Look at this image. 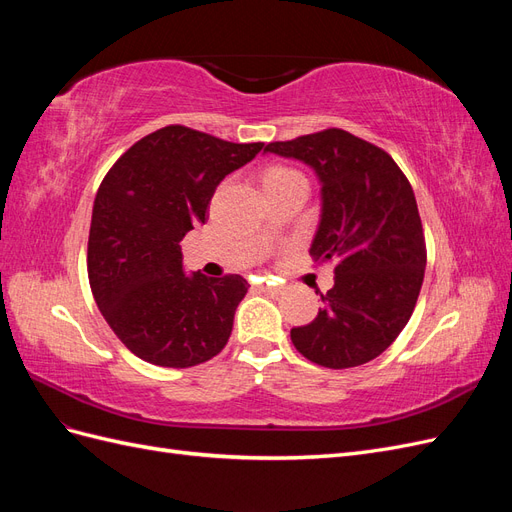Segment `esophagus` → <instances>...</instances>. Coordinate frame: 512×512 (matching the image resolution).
<instances>
[{
	"mask_svg": "<svg viewBox=\"0 0 512 512\" xmlns=\"http://www.w3.org/2000/svg\"><path fill=\"white\" fill-rule=\"evenodd\" d=\"M260 288L265 290V292H271V294H280V292L284 290V286H282V284H262Z\"/></svg>",
	"mask_w": 512,
	"mask_h": 512,
	"instance_id": "esophagus-1",
	"label": "esophagus"
}]
</instances>
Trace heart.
Here are the masks:
<instances>
[{"instance_id":"b5f03b06","label":"heart","mask_w":512,"mask_h":512,"mask_svg":"<svg viewBox=\"0 0 512 512\" xmlns=\"http://www.w3.org/2000/svg\"><path fill=\"white\" fill-rule=\"evenodd\" d=\"M292 179H303L297 170H290V168H271L265 173V185H273V183H284V181H292Z\"/></svg>"}]
</instances>
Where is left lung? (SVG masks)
<instances>
[{
  "label": "left lung",
  "mask_w": 512,
  "mask_h": 512,
  "mask_svg": "<svg viewBox=\"0 0 512 512\" xmlns=\"http://www.w3.org/2000/svg\"><path fill=\"white\" fill-rule=\"evenodd\" d=\"M265 153L314 170L320 222L309 247L335 262V284L318 316L290 331L305 359L329 369L369 363L408 324L427 265L416 198L406 175L380 147L331 128L269 143Z\"/></svg>",
  "instance_id": "8db88e82"
}]
</instances>
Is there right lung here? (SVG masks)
<instances>
[{
  "label": "right lung",
  "mask_w": 512,
  "mask_h": 512,
  "mask_svg": "<svg viewBox=\"0 0 512 512\" xmlns=\"http://www.w3.org/2000/svg\"><path fill=\"white\" fill-rule=\"evenodd\" d=\"M262 147L166 126L134 143L100 183L87 245L89 286L108 327L138 359L183 369L226 346L250 284L241 275H188L179 243L205 224L220 181Z\"/></svg>",
  "instance_id": "obj_1"
}]
</instances>
